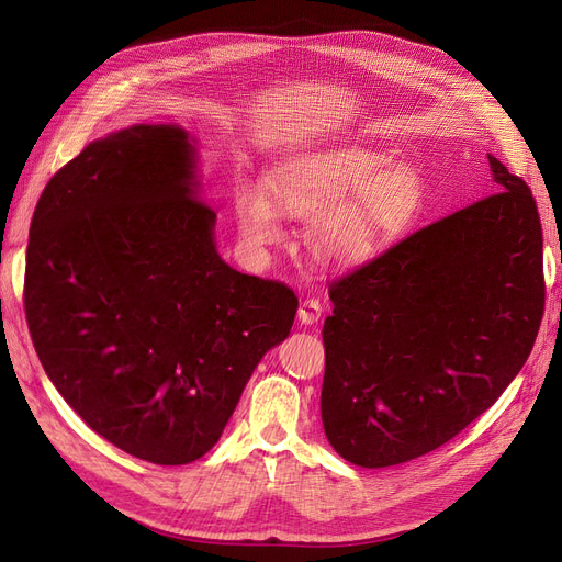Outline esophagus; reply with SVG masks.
<instances>
[{
    "mask_svg": "<svg viewBox=\"0 0 562 562\" xmlns=\"http://www.w3.org/2000/svg\"><path fill=\"white\" fill-rule=\"evenodd\" d=\"M321 314H323V305L316 299H307L299 307V318H301V323H305V326H312V323H316L321 318Z\"/></svg>",
    "mask_w": 562,
    "mask_h": 562,
    "instance_id": "esophagus-1",
    "label": "esophagus"
}]
</instances>
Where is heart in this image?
I'll list each match as a JSON object with an SVG mask.
<instances>
[{"label": "heart", "mask_w": 562, "mask_h": 562, "mask_svg": "<svg viewBox=\"0 0 562 562\" xmlns=\"http://www.w3.org/2000/svg\"><path fill=\"white\" fill-rule=\"evenodd\" d=\"M422 175L369 147L301 155L273 168L266 189L236 195V223L255 248L282 239L278 214L310 223V255L328 266H360L385 252L417 221Z\"/></svg>", "instance_id": "heart-1"}]
</instances>
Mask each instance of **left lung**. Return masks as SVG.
<instances>
[{"label": "left lung", "instance_id": "obj_1", "mask_svg": "<svg viewBox=\"0 0 562 562\" xmlns=\"http://www.w3.org/2000/svg\"><path fill=\"white\" fill-rule=\"evenodd\" d=\"M487 159L496 193L330 286L321 419L352 464L392 467L447 445L533 350L544 314L538 204Z\"/></svg>", "mask_w": 562, "mask_h": 562}]
</instances>
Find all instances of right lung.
<instances>
[{
  "mask_svg": "<svg viewBox=\"0 0 562 562\" xmlns=\"http://www.w3.org/2000/svg\"><path fill=\"white\" fill-rule=\"evenodd\" d=\"M175 125H132L47 182L29 229L24 312L66 403L113 447L155 464L210 451L299 299L234 271Z\"/></svg>",
  "mask_w": 562,
  "mask_h": 562,
  "instance_id": "1",
  "label": "right lung"
}]
</instances>
